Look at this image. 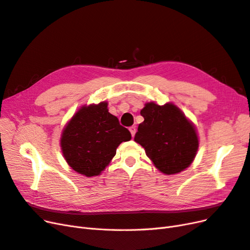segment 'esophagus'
I'll return each mask as SVG.
<instances>
[{"instance_id": "obj_1", "label": "esophagus", "mask_w": 250, "mask_h": 250, "mask_svg": "<svg viewBox=\"0 0 250 250\" xmlns=\"http://www.w3.org/2000/svg\"><path fill=\"white\" fill-rule=\"evenodd\" d=\"M129 131H130V133H131V137L133 138L134 134H135V131H137V128H135V126H131V127L129 128Z\"/></svg>"}]
</instances>
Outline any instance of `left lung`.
Masks as SVG:
<instances>
[{
	"label": "left lung",
	"mask_w": 250,
	"mask_h": 250,
	"mask_svg": "<svg viewBox=\"0 0 250 250\" xmlns=\"http://www.w3.org/2000/svg\"><path fill=\"white\" fill-rule=\"evenodd\" d=\"M134 142L145 149L154 167L166 175L186 170L197 154L199 140L195 125L175 104L148 102L141 110Z\"/></svg>",
	"instance_id": "obj_1"
}]
</instances>
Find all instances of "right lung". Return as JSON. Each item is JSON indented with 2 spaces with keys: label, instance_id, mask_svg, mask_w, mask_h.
Here are the masks:
<instances>
[{
  "label": "right lung",
  "instance_id": "obj_1",
  "mask_svg": "<svg viewBox=\"0 0 250 250\" xmlns=\"http://www.w3.org/2000/svg\"><path fill=\"white\" fill-rule=\"evenodd\" d=\"M106 101L83 105L64 126L60 147L70 167L86 177L100 175L122 142L131 140L127 128L111 115Z\"/></svg>",
  "mask_w": 250,
  "mask_h": 250
}]
</instances>
